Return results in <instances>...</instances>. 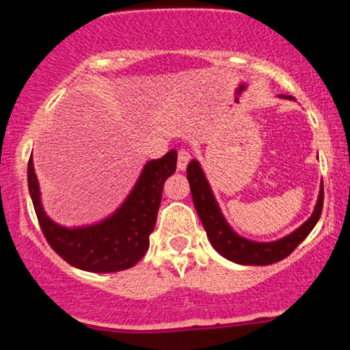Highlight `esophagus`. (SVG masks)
Here are the masks:
<instances>
[{"label":"esophagus","instance_id":"esophagus-1","mask_svg":"<svg viewBox=\"0 0 350 350\" xmlns=\"http://www.w3.org/2000/svg\"><path fill=\"white\" fill-rule=\"evenodd\" d=\"M189 161H191V152L187 150H179L178 151V170L184 171L187 167Z\"/></svg>","mask_w":350,"mask_h":350}]
</instances>
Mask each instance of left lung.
I'll return each instance as SVG.
<instances>
[{
    "mask_svg": "<svg viewBox=\"0 0 350 350\" xmlns=\"http://www.w3.org/2000/svg\"><path fill=\"white\" fill-rule=\"evenodd\" d=\"M280 98L295 100L290 95H280ZM187 180L189 186H191L194 207L198 211L204 230L207 232L212 247L224 258L239 265H256V267H262V265H271L286 258L306 239L309 232L314 228L321 217V212H323L324 192L323 183H321L314 211H312L311 217L303 226L293 230L291 234L284 235L283 239L273 240V242H255V240H248L237 234L234 228L230 227V224L227 222L222 211H220L214 192H212L211 184H208L206 178V172H204L198 159H192L187 164Z\"/></svg>",
    "mask_w": 350,
    "mask_h": 350,
    "instance_id": "1",
    "label": "left lung"
}]
</instances>
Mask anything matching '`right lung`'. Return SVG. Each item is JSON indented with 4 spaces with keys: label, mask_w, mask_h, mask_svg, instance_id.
<instances>
[{
    "label": "right lung",
    "mask_w": 350,
    "mask_h": 350,
    "mask_svg": "<svg viewBox=\"0 0 350 350\" xmlns=\"http://www.w3.org/2000/svg\"><path fill=\"white\" fill-rule=\"evenodd\" d=\"M178 151L171 150L143 166L142 174L122 206L105 219L79 227H66L46 214L33 156L27 164V187L47 242L57 255L79 270L115 273L126 270L143 258L150 248L161 204L164 180L174 174Z\"/></svg>",
    "instance_id": "obj_1"
}]
</instances>
